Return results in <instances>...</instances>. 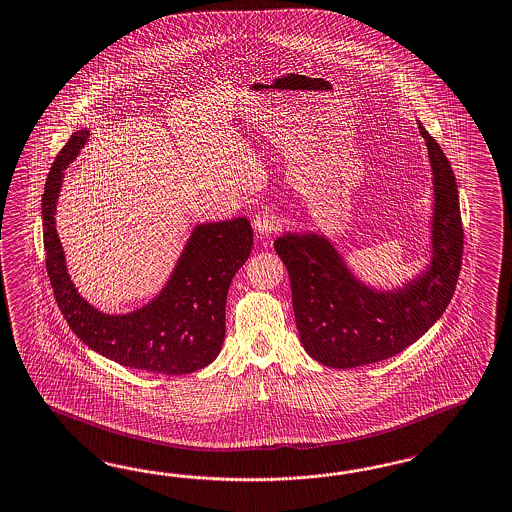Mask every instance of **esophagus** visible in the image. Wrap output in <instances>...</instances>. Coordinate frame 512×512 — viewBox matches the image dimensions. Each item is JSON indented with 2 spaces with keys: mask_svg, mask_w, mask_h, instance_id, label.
<instances>
[{
  "mask_svg": "<svg viewBox=\"0 0 512 512\" xmlns=\"http://www.w3.org/2000/svg\"><path fill=\"white\" fill-rule=\"evenodd\" d=\"M252 226H254V232L260 237L273 236L276 230H278V219H276V215L273 211H260V213L254 217Z\"/></svg>",
  "mask_w": 512,
  "mask_h": 512,
  "instance_id": "1",
  "label": "esophagus"
}]
</instances>
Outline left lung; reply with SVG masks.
I'll return each mask as SVG.
<instances>
[{"label":"left lung","mask_w":512,"mask_h":512,"mask_svg":"<svg viewBox=\"0 0 512 512\" xmlns=\"http://www.w3.org/2000/svg\"><path fill=\"white\" fill-rule=\"evenodd\" d=\"M418 128L433 169V258L403 288L377 291L360 282L327 237L284 234L275 241L286 265L302 347L319 364L366 366L405 351L446 312L459 280L464 249L459 189L442 148Z\"/></svg>","instance_id":"8db88e82"}]
</instances>
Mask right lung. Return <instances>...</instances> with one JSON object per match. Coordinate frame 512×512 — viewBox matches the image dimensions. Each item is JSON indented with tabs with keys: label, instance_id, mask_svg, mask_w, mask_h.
I'll list each match as a JSON object with an SVG mask.
<instances>
[{
	"label": "right lung",
	"instance_id": "obj_1",
	"mask_svg": "<svg viewBox=\"0 0 512 512\" xmlns=\"http://www.w3.org/2000/svg\"><path fill=\"white\" fill-rule=\"evenodd\" d=\"M89 133L79 130L53 161L42 195L46 271L68 327L92 351L120 366L185 375L221 353L230 282L249 260L252 228L245 217L198 224L156 299L130 314L109 315L85 301L66 271L55 230V208L65 169L78 158Z\"/></svg>",
	"mask_w": 512,
	"mask_h": 512
}]
</instances>
